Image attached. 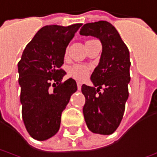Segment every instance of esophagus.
Listing matches in <instances>:
<instances>
[{
  "mask_svg": "<svg viewBox=\"0 0 157 157\" xmlns=\"http://www.w3.org/2000/svg\"><path fill=\"white\" fill-rule=\"evenodd\" d=\"M77 86H78V90H80V89H81V83H80V82H78V83H77Z\"/></svg>",
  "mask_w": 157,
  "mask_h": 157,
  "instance_id": "esophagus-1",
  "label": "esophagus"
}]
</instances>
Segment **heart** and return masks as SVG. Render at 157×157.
Returning <instances> with one entry per match:
<instances>
[{
  "mask_svg": "<svg viewBox=\"0 0 157 157\" xmlns=\"http://www.w3.org/2000/svg\"><path fill=\"white\" fill-rule=\"evenodd\" d=\"M68 72L71 77H73L74 78H76L78 80H83L88 75L89 68L87 66H82V65H74V66H71L69 68Z\"/></svg>",
  "mask_w": 157,
  "mask_h": 157,
  "instance_id": "obj_1",
  "label": "heart"
}]
</instances>
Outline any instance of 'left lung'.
Listing matches in <instances>:
<instances>
[{
  "label": "left lung",
  "instance_id": "1",
  "mask_svg": "<svg viewBox=\"0 0 157 157\" xmlns=\"http://www.w3.org/2000/svg\"><path fill=\"white\" fill-rule=\"evenodd\" d=\"M79 33L95 37L102 44L99 63L91 76L94 86L83 85L81 88L86 98L85 121L91 132L110 135L120 124L129 97L130 52L110 22L87 23ZM102 88L104 91L100 93Z\"/></svg>",
  "mask_w": 157,
  "mask_h": 157
}]
</instances>
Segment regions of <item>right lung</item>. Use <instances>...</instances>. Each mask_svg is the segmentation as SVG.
Segmentation results:
<instances>
[{"label":"right lung","mask_w":157,"mask_h":157,"mask_svg":"<svg viewBox=\"0 0 157 157\" xmlns=\"http://www.w3.org/2000/svg\"><path fill=\"white\" fill-rule=\"evenodd\" d=\"M81 26L43 27L27 44L18 63L22 118L33 139L45 141L56 134L62 111L78 90L71 78L61 83L66 74L61 66L66 47Z\"/></svg>","instance_id":"add662e5"}]
</instances>
